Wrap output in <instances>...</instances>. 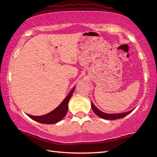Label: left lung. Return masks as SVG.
<instances>
[{
  "label": "left lung",
  "instance_id": "1",
  "mask_svg": "<svg viewBox=\"0 0 157 157\" xmlns=\"http://www.w3.org/2000/svg\"><path fill=\"white\" fill-rule=\"evenodd\" d=\"M91 107H92V109L93 110V112H95V114L98 116L99 117L102 118V119H107V120H115V119H121V118H124L127 116L128 114H130L132 111H133V109H132L131 111H128V112H124V113H116V114H107V113H105L100 111L99 109H98L97 107L94 105V104L91 102Z\"/></svg>",
  "mask_w": 157,
  "mask_h": 157
}]
</instances>
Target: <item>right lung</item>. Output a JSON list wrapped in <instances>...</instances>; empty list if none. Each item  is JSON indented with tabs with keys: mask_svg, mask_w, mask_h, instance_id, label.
<instances>
[{
	"mask_svg": "<svg viewBox=\"0 0 157 157\" xmlns=\"http://www.w3.org/2000/svg\"><path fill=\"white\" fill-rule=\"evenodd\" d=\"M74 89H75V87L72 88V90L69 92V93L67 95V97L64 98V100L62 101L58 107L55 108L52 112L48 113V114L42 116H31L29 114H27V116L29 117L31 119L37 122H39L40 124H53L60 121L67 114V111H68L69 101L71 98L72 95H73Z\"/></svg>",
	"mask_w": 157,
	"mask_h": 157,
	"instance_id": "add662e5",
	"label": "right lung"
}]
</instances>
